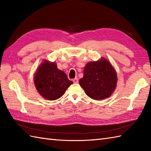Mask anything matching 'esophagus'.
<instances>
[{
  "label": "esophagus",
  "mask_w": 151,
  "mask_h": 151,
  "mask_svg": "<svg viewBox=\"0 0 151 151\" xmlns=\"http://www.w3.org/2000/svg\"><path fill=\"white\" fill-rule=\"evenodd\" d=\"M73 82L74 83H78V79L77 78H74V79H73Z\"/></svg>",
  "instance_id": "34e87169"
}]
</instances>
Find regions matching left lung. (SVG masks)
I'll use <instances>...</instances> for the list:
<instances>
[{
  "mask_svg": "<svg viewBox=\"0 0 151 151\" xmlns=\"http://www.w3.org/2000/svg\"><path fill=\"white\" fill-rule=\"evenodd\" d=\"M117 82L116 70L110 62L103 57L86 64L84 76L79 81L86 94L97 101L110 97L116 88Z\"/></svg>",
  "mask_w": 151,
  "mask_h": 151,
  "instance_id": "left-lung-1",
  "label": "left lung"
}]
</instances>
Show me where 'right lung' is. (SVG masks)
<instances>
[{
  "instance_id": "right-lung-1",
  "label": "right lung",
  "mask_w": 151,
  "mask_h": 151,
  "mask_svg": "<svg viewBox=\"0 0 151 151\" xmlns=\"http://www.w3.org/2000/svg\"><path fill=\"white\" fill-rule=\"evenodd\" d=\"M37 92L49 101L58 99L73 84L63 70L58 69L56 62L45 60L37 67L34 76Z\"/></svg>"
}]
</instances>
